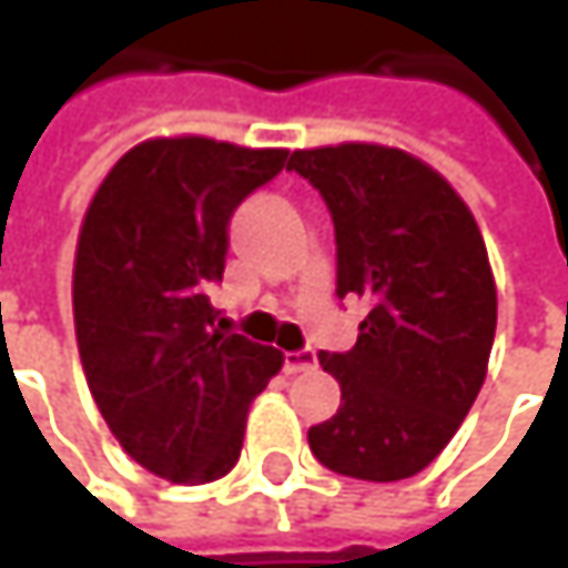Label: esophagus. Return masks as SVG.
<instances>
[{"instance_id": "1", "label": "esophagus", "mask_w": 568, "mask_h": 568, "mask_svg": "<svg viewBox=\"0 0 568 568\" xmlns=\"http://www.w3.org/2000/svg\"><path fill=\"white\" fill-rule=\"evenodd\" d=\"M308 368H315V348L285 352V372L288 375H298V372H308Z\"/></svg>"}]
</instances>
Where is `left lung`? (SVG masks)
Wrapping results in <instances>:
<instances>
[{
  "instance_id": "8db88e82",
  "label": "left lung",
  "mask_w": 568,
  "mask_h": 568,
  "mask_svg": "<svg viewBox=\"0 0 568 568\" xmlns=\"http://www.w3.org/2000/svg\"><path fill=\"white\" fill-rule=\"evenodd\" d=\"M288 171L332 213L335 295L372 305L352 352L318 355L342 404L308 427V447L342 477H414L457 434L487 378L497 285L477 220L440 173L397 148L295 151Z\"/></svg>"
}]
</instances>
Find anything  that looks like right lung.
I'll return each instance as SVG.
<instances>
[{"instance_id": "1", "label": "right lung", "mask_w": 568, "mask_h": 568, "mask_svg": "<svg viewBox=\"0 0 568 568\" xmlns=\"http://www.w3.org/2000/svg\"><path fill=\"white\" fill-rule=\"evenodd\" d=\"M285 158L210 138L144 141L84 213L71 283L84 378L121 447L173 484L236 467L250 400L283 368L276 348L226 332L210 288L236 206Z\"/></svg>"}]
</instances>
